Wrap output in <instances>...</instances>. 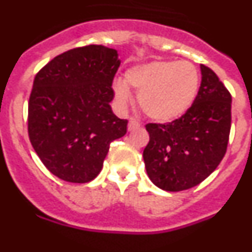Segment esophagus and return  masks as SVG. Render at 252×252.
Here are the masks:
<instances>
[{
  "label": "esophagus",
  "mask_w": 252,
  "mask_h": 252,
  "mask_svg": "<svg viewBox=\"0 0 252 252\" xmlns=\"http://www.w3.org/2000/svg\"><path fill=\"white\" fill-rule=\"evenodd\" d=\"M137 128H140L139 122H136L135 120H130V121H128V125H127V130L133 131V130H137Z\"/></svg>",
  "instance_id": "34e87169"
}]
</instances>
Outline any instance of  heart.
<instances>
[{
  "label": "heart",
  "mask_w": 252,
  "mask_h": 252,
  "mask_svg": "<svg viewBox=\"0 0 252 252\" xmlns=\"http://www.w3.org/2000/svg\"><path fill=\"white\" fill-rule=\"evenodd\" d=\"M130 88L139 93L142 112L164 124L183 117L190 110L201 88V75L188 62L153 60L130 66L124 81L113 83V97L121 110L132 101Z\"/></svg>",
  "instance_id": "b5f03b06"
}]
</instances>
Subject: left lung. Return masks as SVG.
<instances>
[{"label": "left lung", "mask_w": 252, "mask_h": 252, "mask_svg": "<svg viewBox=\"0 0 252 252\" xmlns=\"http://www.w3.org/2000/svg\"><path fill=\"white\" fill-rule=\"evenodd\" d=\"M202 82L190 110L169 124H149L144 149L149 178L166 192L193 188L211 175L226 154L231 98L217 74L201 65Z\"/></svg>", "instance_id": "obj_1"}]
</instances>
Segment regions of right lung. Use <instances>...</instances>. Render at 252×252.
Wrapping results in <instances>:
<instances>
[{"label":"right lung","instance_id":"obj_1","mask_svg":"<svg viewBox=\"0 0 252 252\" xmlns=\"http://www.w3.org/2000/svg\"><path fill=\"white\" fill-rule=\"evenodd\" d=\"M116 49L88 45L68 50L36 74L29 99V137L50 173L70 183L99 174L110 144L125 136L127 120L113 113Z\"/></svg>","mask_w":252,"mask_h":252}]
</instances>
